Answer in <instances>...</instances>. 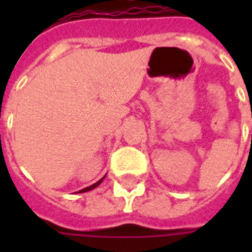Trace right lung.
<instances>
[{"label": "right lung", "mask_w": 252, "mask_h": 252, "mask_svg": "<svg viewBox=\"0 0 252 252\" xmlns=\"http://www.w3.org/2000/svg\"><path fill=\"white\" fill-rule=\"evenodd\" d=\"M104 178H106V176H103L102 179L98 180V182H96V183H94V184H93V186H90V187L84 188V189H81V191H78V192H80V193H82V192H87V191H91V189H94V188H96V187H98V186H99V184L102 183L103 179H104Z\"/></svg>", "instance_id": "right-lung-1"}]
</instances>
